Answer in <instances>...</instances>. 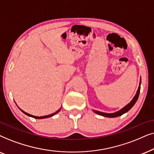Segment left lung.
<instances>
[{
    "label": "left lung",
    "instance_id": "1",
    "mask_svg": "<svg viewBox=\"0 0 154 154\" xmlns=\"http://www.w3.org/2000/svg\"><path fill=\"white\" fill-rule=\"evenodd\" d=\"M140 88H141V77H140V82H139V85L138 87V89H137V93L135 94V96H134V98H132V100L131 101L130 103H129L128 105H126L125 107H123L122 109H120L118 111H116L115 112H112V113H107V112H101L98 111V110H93V111L95 112V113L99 115V116H103V117H108V118H116V117L120 116L122 115H123L125 112H128L131 108H132L134 105L136 103L137 99L139 98V92H140Z\"/></svg>",
    "mask_w": 154,
    "mask_h": 154
}]
</instances>
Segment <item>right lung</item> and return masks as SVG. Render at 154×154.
Here are the masks:
<instances>
[{"instance_id":"add662e5","label":"right lung","mask_w":154,"mask_h":154,"mask_svg":"<svg viewBox=\"0 0 154 154\" xmlns=\"http://www.w3.org/2000/svg\"><path fill=\"white\" fill-rule=\"evenodd\" d=\"M18 108H19V107H18ZM60 109H61V108H60V109H59V110H57L56 112H53V113H52V114L48 115V116H40V117H38V116H32V115H31V114H29V113H27V112H24V110H22V109H20V110H21V111H22V112H23V113H24L25 115H26V116H29V117H32V118H36V119H44V118H50V117H52V116H55V115H56L57 113H58V112H60Z\"/></svg>"}]
</instances>
